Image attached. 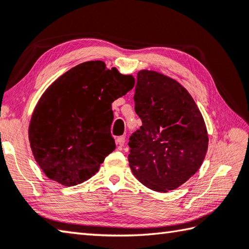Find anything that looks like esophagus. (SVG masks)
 <instances>
[{
    "mask_svg": "<svg viewBox=\"0 0 249 249\" xmlns=\"http://www.w3.org/2000/svg\"><path fill=\"white\" fill-rule=\"evenodd\" d=\"M115 142H116V145H118L119 148H122L125 143V137H124V136H120V137L116 138Z\"/></svg>",
    "mask_w": 249,
    "mask_h": 249,
    "instance_id": "obj_1",
    "label": "esophagus"
}]
</instances>
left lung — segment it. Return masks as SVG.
Returning a JSON list of instances; mask_svg holds the SVG:
<instances>
[{"mask_svg":"<svg viewBox=\"0 0 249 249\" xmlns=\"http://www.w3.org/2000/svg\"><path fill=\"white\" fill-rule=\"evenodd\" d=\"M135 111L142 126L129 137V167L147 188L168 192L201 167L208 148L205 122L188 90L172 77L141 70Z\"/></svg>","mask_w":249,"mask_h":249,"instance_id":"8db88e82","label":"left lung"}]
</instances>
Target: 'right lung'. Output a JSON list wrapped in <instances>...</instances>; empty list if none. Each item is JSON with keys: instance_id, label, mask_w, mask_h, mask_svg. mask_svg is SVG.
Returning <instances> with one entry per match:
<instances>
[{"instance_id": "add662e5", "label": "right lung", "mask_w": 249, "mask_h": 249, "mask_svg": "<svg viewBox=\"0 0 249 249\" xmlns=\"http://www.w3.org/2000/svg\"><path fill=\"white\" fill-rule=\"evenodd\" d=\"M134 85L133 75L95 60L80 63L48 86L29 124L33 157L48 178L72 187L98 172L115 149L112 102Z\"/></svg>"}]
</instances>
